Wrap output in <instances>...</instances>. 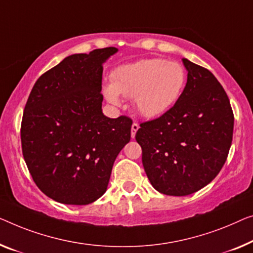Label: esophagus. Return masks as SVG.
<instances>
[{
  "mask_svg": "<svg viewBox=\"0 0 253 253\" xmlns=\"http://www.w3.org/2000/svg\"><path fill=\"white\" fill-rule=\"evenodd\" d=\"M138 128H139V126L137 125L136 123H134L133 125H131V137H135V134H136V131L138 130Z\"/></svg>",
  "mask_w": 253,
  "mask_h": 253,
  "instance_id": "esophagus-1",
  "label": "esophagus"
}]
</instances>
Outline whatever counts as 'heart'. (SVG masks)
<instances>
[{
	"label": "heart",
	"mask_w": 253,
	"mask_h": 253,
	"mask_svg": "<svg viewBox=\"0 0 253 253\" xmlns=\"http://www.w3.org/2000/svg\"><path fill=\"white\" fill-rule=\"evenodd\" d=\"M186 73L176 61L143 59L117 68L103 94L112 104L120 103V94L135 100L139 115L158 118L174 107L183 92Z\"/></svg>",
	"instance_id": "heart-1"
}]
</instances>
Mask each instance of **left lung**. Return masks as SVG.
<instances>
[{"mask_svg": "<svg viewBox=\"0 0 253 253\" xmlns=\"http://www.w3.org/2000/svg\"><path fill=\"white\" fill-rule=\"evenodd\" d=\"M187 82L160 118L141 124L136 141L146 176L158 192L185 197L212 180L232 145L234 116L228 96L206 68L183 59Z\"/></svg>", "mask_w": 253, "mask_h": 253, "instance_id": "1", "label": "left lung"}]
</instances>
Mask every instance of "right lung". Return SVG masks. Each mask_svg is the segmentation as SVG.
Instances as JSON below:
<instances>
[{
    "label": "right lung",
    "mask_w": 253,
    "mask_h": 253,
    "mask_svg": "<svg viewBox=\"0 0 253 253\" xmlns=\"http://www.w3.org/2000/svg\"><path fill=\"white\" fill-rule=\"evenodd\" d=\"M117 47L67 56L37 79L21 123L24 159L54 201L85 206L107 191L112 166L130 141L133 122L102 112L103 63Z\"/></svg>",
    "instance_id": "obj_1"
}]
</instances>
